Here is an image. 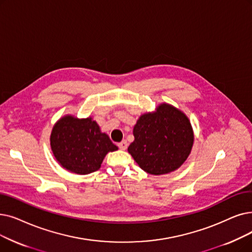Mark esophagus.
<instances>
[{
  "mask_svg": "<svg viewBox=\"0 0 252 252\" xmlns=\"http://www.w3.org/2000/svg\"><path fill=\"white\" fill-rule=\"evenodd\" d=\"M118 147L122 150H126L127 148V142L126 140H123L120 143H118Z\"/></svg>",
  "mask_w": 252,
  "mask_h": 252,
  "instance_id": "obj_1",
  "label": "esophagus"
}]
</instances>
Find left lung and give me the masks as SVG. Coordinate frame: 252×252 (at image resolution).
<instances>
[{
	"label": "left lung",
	"mask_w": 252,
	"mask_h": 252,
	"mask_svg": "<svg viewBox=\"0 0 252 252\" xmlns=\"http://www.w3.org/2000/svg\"><path fill=\"white\" fill-rule=\"evenodd\" d=\"M133 134L135 140L127 151L139 167L151 175L168 174L180 168L193 144L189 119L166 103L158 105L155 112L142 114Z\"/></svg>",
	"instance_id": "8db88e82"
}]
</instances>
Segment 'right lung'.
Masks as SVG:
<instances>
[{
    "label": "right lung",
    "instance_id": "right-lung-1",
    "mask_svg": "<svg viewBox=\"0 0 252 252\" xmlns=\"http://www.w3.org/2000/svg\"><path fill=\"white\" fill-rule=\"evenodd\" d=\"M50 146L63 168L79 175L99 170L107 153L118 149L92 117L72 115L62 117L53 126Z\"/></svg>",
    "mask_w": 252,
    "mask_h": 252
}]
</instances>
